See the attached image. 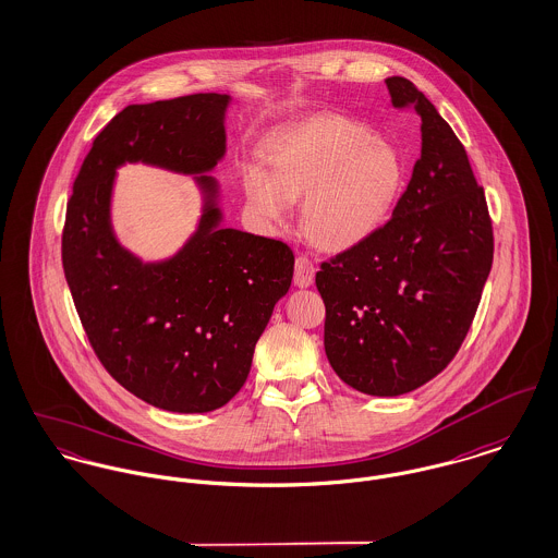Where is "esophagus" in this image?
<instances>
[{
	"instance_id": "1",
	"label": "esophagus",
	"mask_w": 558,
	"mask_h": 558,
	"mask_svg": "<svg viewBox=\"0 0 558 558\" xmlns=\"http://www.w3.org/2000/svg\"><path fill=\"white\" fill-rule=\"evenodd\" d=\"M315 281V266L308 257H296V264H294V286L296 288H308L313 286Z\"/></svg>"
}]
</instances>
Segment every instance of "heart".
<instances>
[{
  "label": "heart",
  "mask_w": 558,
  "mask_h": 558,
  "mask_svg": "<svg viewBox=\"0 0 558 558\" xmlns=\"http://www.w3.org/2000/svg\"><path fill=\"white\" fill-rule=\"evenodd\" d=\"M270 172L245 163L241 187L257 221L286 226L303 203L304 234L343 254L375 236L401 196L405 166L399 151L352 119L319 114L266 143Z\"/></svg>",
  "instance_id": "b5f03b06"
}]
</instances>
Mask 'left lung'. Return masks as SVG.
Segmentation results:
<instances>
[{"mask_svg":"<svg viewBox=\"0 0 558 558\" xmlns=\"http://www.w3.org/2000/svg\"><path fill=\"white\" fill-rule=\"evenodd\" d=\"M413 104L422 151L392 219L315 275L335 373L371 397L407 395L457 355L493 266V226L457 134L411 81L386 78Z\"/></svg>","mask_w":558,"mask_h":558,"instance_id":"8db88e82","label":"left lung"}]
</instances>
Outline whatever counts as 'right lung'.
Wrapping results in <instances>:
<instances>
[{
  "label": "right lung",
  "instance_id": "right-lung-1",
  "mask_svg": "<svg viewBox=\"0 0 558 558\" xmlns=\"http://www.w3.org/2000/svg\"><path fill=\"white\" fill-rule=\"evenodd\" d=\"M228 94L130 104L101 130L74 181L63 272L106 371L134 397L174 413L226 405L245 384L259 335L294 275L292 250L226 228L221 185ZM145 162L192 175L195 232L174 254L143 260L111 226L116 170Z\"/></svg>",
  "mask_w": 558,
  "mask_h": 558
}]
</instances>
